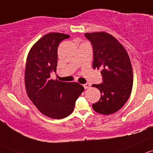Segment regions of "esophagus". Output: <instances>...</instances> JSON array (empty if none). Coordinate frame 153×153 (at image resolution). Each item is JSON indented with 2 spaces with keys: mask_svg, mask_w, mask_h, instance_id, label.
Masks as SVG:
<instances>
[{
  "mask_svg": "<svg viewBox=\"0 0 153 153\" xmlns=\"http://www.w3.org/2000/svg\"><path fill=\"white\" fill-rule=\"evenodd\" d=\"M83 87L85 88V89H88V88H89L90 87H91V84L87 82V83H85V84L83 85Z\"/></svg>",
  "mask_w": 153,
  "mask_h": 153,
  "instance_id": "obj_1",
  "label": "esophagus"
}]
</instances>
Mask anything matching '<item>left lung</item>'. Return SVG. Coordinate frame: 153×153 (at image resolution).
<instances>
[{
    "label": "left lung",
    "mask_w": 153,
    "mask_h": 153,
    "mask_svg": "<svg viewBox=\"0 0 153 153\" xmlns=\"http://www.w3.org/2000/svg\"><path fill=\"white\" fill-rule=\"evenodd\" d=\"M85 36L92 45L93 68L102 69V82L92 85L102 94L93 109L112 114L124 106L131 94L133 74L130 57L123 45L108 33H85Z\"/></svg>",
    "instance_id": "left-lung-1"
}]
</instances>
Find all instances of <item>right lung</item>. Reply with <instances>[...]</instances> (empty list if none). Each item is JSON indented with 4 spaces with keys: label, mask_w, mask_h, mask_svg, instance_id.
I'll use <instances>...</instances> for the list:
<instances>
[{
    "label": "right lung",
    "mask_w": 153,
    "mask_h": 153,
    "mask_svg": "<svg viewBox=\"0 0 153 153\" xmlns=\"http://www.w3.org/2000/svg\"><path fill=\"white\" fill-rule=\"evenodd\" d=\"M70 36L49 33L40 38L30 50L25 71L28 97L42 113L52 119H63L74 109L75 102L84 88L76 82L51 79L57 66L58 45Z\"/></svg>",
    "instance_id": "obj_1"
}]
</instances>
